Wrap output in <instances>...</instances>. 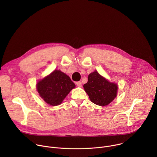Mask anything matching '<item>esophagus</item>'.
Segmentation results:
<instances>
[{"label": "esophagus", "instance_id": "34e87169", "mask_svg": "<svg viewBox=\"0 0 157 157\" xmlns=\"http://www.w3.org/2000/svg\"><path fill=\"white\" fill-rule=\"evenodd\" d=\"M76 84L78 86L81 87V85H82V83H81V81H78V82H76Z\"/></svg>", "mask_w": 157, "mask_h": 157}]
</instances>
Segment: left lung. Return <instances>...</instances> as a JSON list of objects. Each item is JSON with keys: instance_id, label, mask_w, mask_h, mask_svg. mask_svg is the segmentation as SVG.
<instances>
[{"instance_id": "obj_1", "label": "left lung", "mask_w": 157, "mask_h": 157, "mask_svg": "<svg viewBox=\"0 0 157 157\" xmlns=\"http://www.w3.org/2000/svg\"><path fill=\"white\" fill-rule=\"evenodd\" d=\"M89 99L96 105L105 106L117 96V85L109 82L97 71L89 74L87 82L83 86Z\"/></svg>"}]
</instances>
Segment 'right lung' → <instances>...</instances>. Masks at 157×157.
Instances as JSON below:
<instances>
[{"label": "right lung", "mask_w": 157, "mask_h": 157, "mask_svg": "<svg viewBox=\"0 0 157 157\" xmlns=\"http://www.w3.org/2000/svg\"><path fill=\"white\" fill-rule=\"evenodd\" d=\"M75 86L68 76L59 70H55L37 83L36 89L44 101L55 106L59 105Z\"/></svg>", "instance_id": "add662e5"}]
</instances>
